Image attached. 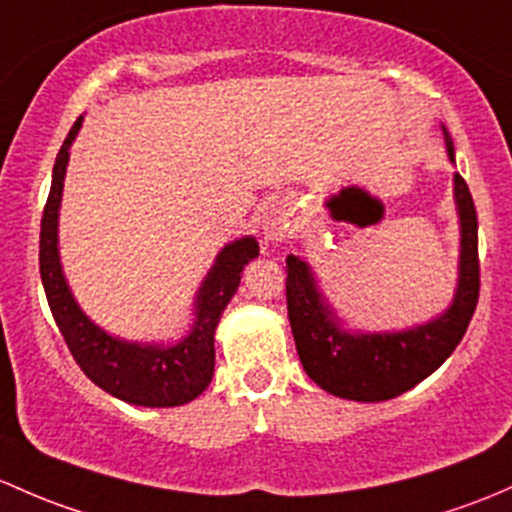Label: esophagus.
I'll list each match as a JSON object with an SVG mask.
<instances>
[{
  "label": "esophagus",
  "mask_w": 512,
  "mask_h": 512,
  "mask_svg": "<svg viewBox=\"0 0 512 512\" xmlns=\"http://www.w3.org/2000/svg\"><path fill=\"white\" fill-rule=\"evenodd\" d=\"M262 233L265 240L282 242L294 233V213L287 201H274L262 213Z\"/></svg>",
  "instance_id": "esophagus-1"
}]
</instances>
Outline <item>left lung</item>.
I'll use <instances>...</instances> for the list:
<instances>
[{"mask_svg":"<svg viewBox=\"0 0 512 512\" xmlns=\"http://www.w3.org/2000/svg\"><path fill=\"white\" fill-rule=\"evenodd\" d=\"M446 157L454 142L441 125ZM459 213V279L444 314L402 331H351L321 294L319 279L299 255L287 257V311L306 375L343 400L383 402L412 390L434 373L464 338L478 301V220L466 181L454 174Z\"/></svg>","mask_w":512,"mask_h":512,"instance_id":"left-lung-1","label":"left lung"}]
</instances>
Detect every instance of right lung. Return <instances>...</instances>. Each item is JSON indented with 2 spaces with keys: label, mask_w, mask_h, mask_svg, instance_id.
Listing matches in <instances>:
<instances>
[{
  "label": "right lung",
  "mask_w": 512,
  "mask_h": 512,
  "mask_svg": "<svg viewBox=\"0 0 512 512\" xmlns=\"http://www.w3.org/2000/svg\"><path fill=\"white\" fill-rule=\"evenodd\" d=\"M80 127H83V117L75 120L53 164L51 193H48L41 218L39 265L51 314L80 370L112 397L137 407L186 405L211 385L215 368V328L225 306L238 292L245 265L260 255V245L252 235H245V238L228 242L218 252L213 267L196 292L191 331L181 341L164 346V343L125 341L107 333L78 306L63 274L61 252H58L63 181H66L71 147Z\"/></svg>",
  "instance_id": "obj_1"
}]
</instances>
